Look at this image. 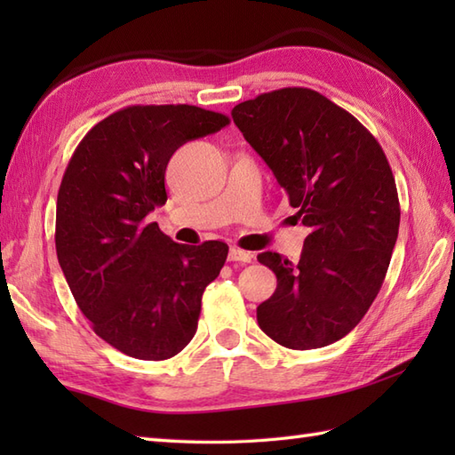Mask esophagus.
Segmentation results:
<instances>
[{"instance_id":"1","label":"esophagus","mask_w":455,"mask_h":455,"mask_svg":"<svg viewBox=\"0 0 455 455\" xmlns=\"http://www.w3.org/2000/svg\"><path fill=\"white\" fill-rule=\"evenodd\" d=\"M252 254L246 252V250H240L236 246H233L228 250V262H243V264H250L252 262Z\"/></svg>"}]
</instances>
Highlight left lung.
Instances as JSON below:
<instances>
[{"mask_svg": "<svg viewBox=\"0 0 455 455\" xmlns=\"http://www.w3.org/2000/svg\"><path fill=\"white\" fill-rule=\"evenodd\" d=\"M233 119L311 227L297 264L258 254L277 277L258 324L289 350L340 340L379 293L397 243L401 207L387 156L354 115L308 88L259 93L238 103Z\"/></svg>", "mask_w": 455, "mask_h": 455, "instance_id": "left-lung-1", "label": "left lung"}]
</instances>
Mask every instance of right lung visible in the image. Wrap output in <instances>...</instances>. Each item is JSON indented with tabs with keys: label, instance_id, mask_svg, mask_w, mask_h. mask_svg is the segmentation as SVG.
I'll list each match as a JSON object with an SVG mask.
<instances>
[{
	"label": "right lung",
	"instance_id": "obj_1",
	"mask_svg": "<svg viewBox=\"0 0 455 455\" xmlns=\"http://www.w3.org/2000/svg\"><path fill=\"white\" fill-rule=\"evenodd\" d=\"M196 105H131L85 134L56 199V256L93 332L137 360L180 354L228 246L173 243L148 222L166 203V166L181 144L227 127Z\"/></svg>",
	"mask_w": 455,
	"mask_h": 455
}]
</instances>
